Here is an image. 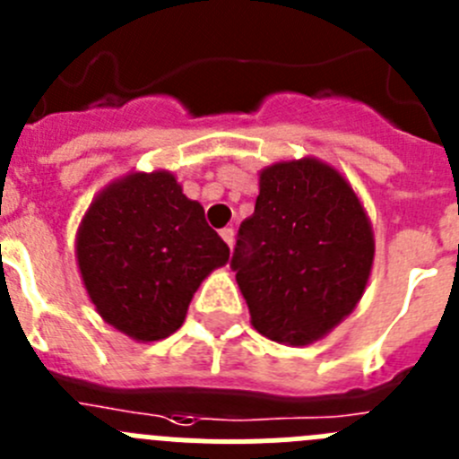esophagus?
Masks as SVG:
<instances>
[{"label":"esophagus","mask_w":459,"mask_h":459,"mask_svg":"<svg viewBox=\"0 0 459 459\" xmlns=\"http://www.w3.org/2000/svg\"><path fill=\"white\" fill-rule=\"evenodd\" d=\"M220 235H221V239H224V242L229 244V247H233V239H235L233 229H221Z\"/></svg>","instance_id":"obj_1"}]
</instances>
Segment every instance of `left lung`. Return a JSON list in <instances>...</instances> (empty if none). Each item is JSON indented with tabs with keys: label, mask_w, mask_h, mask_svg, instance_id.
Here are the masks:
<instances>
[{
	"label": "left lung",
	"mask_w": 459,
	"mask_h": 459,
	"mask_svg": "<svg viewBox=\"0 0 459 459\" xmlns=\"http://www.w3.org/2000/svg\"><path fill=\"white\" fill-rule=\"evenodd\" d=\"M374 230L353 187L316 158L260 171L230 269L260 335L306 346L353 312L374 264Z\"/></svg>",
	"instance_id": "obj_1"
}]
</instances>
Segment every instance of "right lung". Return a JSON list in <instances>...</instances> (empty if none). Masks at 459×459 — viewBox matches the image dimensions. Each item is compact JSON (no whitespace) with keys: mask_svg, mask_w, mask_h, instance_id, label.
Wrapping results in <instances>:
<instances>
[{"mask_svg":"<svg viewBox=\"0 0 459 459\" xmlns=\"http://www.w3.org/2000/svg\"><path fill=\"white\" fill-rule=\"evenodd\" d=\"M229 254L199 201L187 199L169 171L110 183L76 233L90 301L106 324L138 342L177 333L201 281Z\"/></svg>","mask_w":459,"mask_h":459,"instance_id":"1","label":"right lung"}]
</instances>
